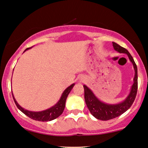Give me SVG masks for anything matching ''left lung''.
Here are the masks:
<instances>
[{
  "instance_id": "8db88e82",
  "label": "left lung",
  "mask_w": 148,
  "mask_h": 148,
  "mask_svg": "<svg viewBox=\"0 0 148 148\" xmlns=\"http://www.w3.org/2000/svg\"><path fill=\"white\" fill-rule=\"evenodd\" d=\"M113 47L116 51L120 53H125L129 56V60L133 64L135 69L134 83H133L130 94L126 100L118 104H107L101 102L95 96L93 92L86 86L84 88V98L86 105L93 116L96 119L102 121H108L114 119L123 114L131 106L134 102L137 92V68L133 58L128 50L122 47L118 44L112 42Z\"/></svg>"
}]
</instances>
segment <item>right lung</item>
<instances>
[{"label":"right lung","instance_id":"1","mask_svg":"<svg viewBox=\"0 0 148 148\" xmlns=\"http://www.w3.org/2000/svg\"><path fill=\"white\" fill-rule=\"evenodd\" d=\"M30 48H27L25 50H26L29 49ZM24 51V52H25ZM75 84L71 85L69 87H68L64 91V92L62 93L61 97H60V100L58 102L56 103V104L54 105V106L51 107V108L49 109H47V110L42 111V112H32V111H29L27 110H25V109L22 108L18 104L17 101L15 100V98H14L13 94V98L14 100V102H15L16 106L22 112L24 113L25 115H27L28 117L31 118L35 121H50L52 120H54L60 116V115L62 114V112H63L64 107H65V102L66 98H67L71 90H72L73 87Z\"/></svg>","mask_w":148,"mask_h":148}]
</instances>
